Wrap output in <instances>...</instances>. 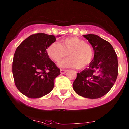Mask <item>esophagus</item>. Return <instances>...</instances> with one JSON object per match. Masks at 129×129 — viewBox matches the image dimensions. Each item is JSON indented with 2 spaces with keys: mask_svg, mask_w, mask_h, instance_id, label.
<instances>
[{
  "mask_svg": "<svg viewBox=\"0 0 129 129\" xmlns=\"http://www.w3.org/2000/svg\"><path fill=\"white\" fill-rule=\"evenodd\" d=\"M67 71V70H66V69H60V74H66V72Z\"/></svg>",
  "mask_w": 129,
  "mask_h": 129,
  "instance_id": "obj_1",
  "label": "esophagus"
}]
</instances>
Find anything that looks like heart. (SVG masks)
Instances as JSON below:
<instances>
[{
	"instance_id": "b5f03b06",
	"label": "heart",
	"mask_w": 129,
	"mask_h": 129,
	"mask_svg": "<svg viewBox=\"0 0 129 129\" xmlns=\"http://www.w3.org/2000/svg\"><path fill=\"white\" fill-rule=\"evenodd\" d=\"M47 53L55 62H59L68 54L69 58L58 63L62 68H85L91 62L94 55L91 46L77 37L67 38L62 40L60 43L54 42L47 47Z\"/></svg>"
}]
</instances>
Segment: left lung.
Returning <instances> with one entry per match:
<instances>
[{"instance_id":"1","label":"left lung","mask_w":129,"mask_h":129,"mask_svg":"<svg viewBox=\"0 0 129 129\" xmlns=\"http://www.w3.org/2000/svg\"><path fill=\"white\" fill-rule=\"evenodd\" d=\"M91 44L94 58L88 68L77 73L73 83L77 94L86 98H101L109 92L118 75L117 56L112 45L93 34L83 35Z\"/></svg>"}]
</instances>
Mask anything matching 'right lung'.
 Wrapping results in <instances>:
<instances>
[{"label": "right lung", "mask_w": 129, "mask_h": 129, "mask_svg": "<svg viewBox=\"0 0 129 129\" xmlns=\"http://www.w3.org/2000/svg\"><path fill=\"white\" fill-rule=\"evenodd\" d=\"M55 40L54 35L34 34L16 49L12 73L17 89L26 96L38 98L53 89L60 69L49 57L46 49Z\"/></svg>", "instance_id": "obj_1"}]
</instances>
